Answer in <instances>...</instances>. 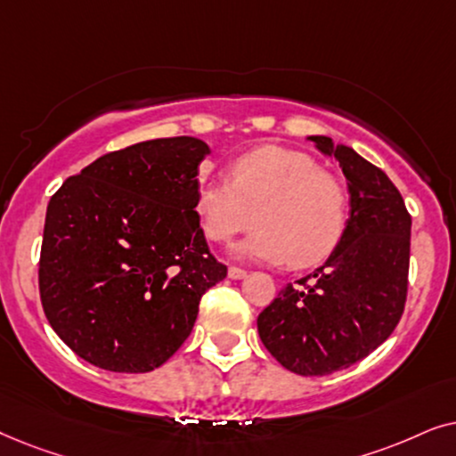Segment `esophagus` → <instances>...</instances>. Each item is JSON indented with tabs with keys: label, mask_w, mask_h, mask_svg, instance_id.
<instances>
[{
	"label": "esophagus",
	"mask_w": 456,
	"mask_h": 456,
	"mask_svg": "<svg viewBox=\"0 0 456 456\" xmlns=\"http://www.w3.org/2000/svg\"><path fill=\"white\" fill-rule=\"evenodd\" d=\"M227 275L232 277V279H244L246 277V271L240 269V266H229Z\"/></svg>",
	"instance_id": "1"
}]
</instances>
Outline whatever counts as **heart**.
<instances>
[{"label":"heart","mask_w":456,"mask_h":456,"mask_svg":"<svg viewBox=\"0 0 456 456\" xmlns=\"http://www.w3.org/2000/svg\"><path fill=\"white\" fill-rule=\"evenodd\" d=\"M193 208L212 241H229L258 223L233 248L238 258L305 269L323 263L342 240L348 193L311 156L260 145L233 162L232 181L200 179Z\"/></svg>","instance_id":"1"}]
</instances>
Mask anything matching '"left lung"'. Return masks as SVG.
Masks as SVG:
<instances>
[{
	"instance_id": "1",
	"label": "left lung",
	"mask_w": 456,
	"mask_h": 456,
	"mask_svg": "<svg viewBox=\"0 0 456 456\" xmlns=\"http://www.w3.org/2000/svg\"><path fill=\"white\" fill-rule=\"evenodd\" d=\"M348 181L342 240L298 288L285 285L258 314V336L285 369L330 375L384 344L403 317L409 285L411 215L396 185L348 145L311 135Z\"/></svg>"
}]
</instances>
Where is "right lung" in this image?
<instances>
[{
    "instance_id": "obj_1",
    "label": "right lung",
    "mask_w": 456,
    "mask_h": 456,
    "mask_svg": "<svg viewBox=\"0 0 456 456\" xmlns=\"http://www.w3.org/2000/svg\"><path fill=\"white\" fill-rule=\"evenodd\" d=\"M208 154L198 137L150 139L100 156L52 196L41 305L83 361L154 371L191 333L204 291L227 277L193 208Z\"/></svg>"
}]
</instances>
